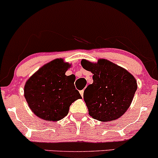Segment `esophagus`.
<instances>
[{"label":"esophagus","mask_w":158,"mask_h":158,"mask_svg":"<svg viewBox=\"0 0 158 158\" xmlns=\"http://www.w3.org/2000/svg\"><path fill=\"white\" fill-rule=\"evenodd\" d=\"M80 94H81V97H83V94H84V90H80Z\"/></svg>","instance_id":"esophagus-1"}]
</instances>
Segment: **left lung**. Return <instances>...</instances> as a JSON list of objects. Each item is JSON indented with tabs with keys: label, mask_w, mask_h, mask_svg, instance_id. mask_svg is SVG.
Returning a JSON list of instances; mask_svg holds the SVG:
<instances>
[{
	"label": "left lung",
	"mask_w": 158,
	"mask_h": 158,
	"mask_svg": "<svg viewBox=\"0 0 158 158\" xmlns=\"http://www.w3.org/2000/svg\"><path fill=\"white\" fill-rule=\"evenodd\" d=\"M81 64L94 74L93 83L86 88L90 94L85 97L84 92L89 115L102 122L119 118L133 100L137 88L135 78L107 59H100L97 63L82 59Z\"/></svg>",
	"instance_id": "1"
}]
</instances>
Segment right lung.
Here are the masks:
<instances>
[{
  "label": "right lung",
  "instance_id": "obj_1",
  "mask_svg": "<svg viewBox=\"0 0 158 158\" xmlns=\"http://www.w3.org/2000/svg\"><path fill=\"white\" fill-rule=\"evenodd\" d=\"M71 64L56 59L35 72L24 86V97L39 118L58 121L68 115L70 105L81 97L74 85L75 76L65 73Z\"/></svg>",
  "mask_w": 158,
  "mask_h": 158
}]
</instances>
